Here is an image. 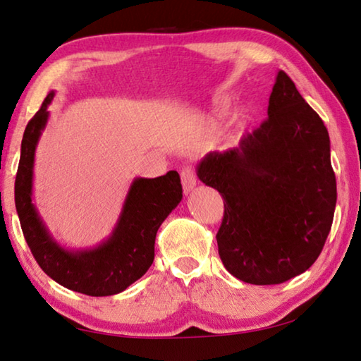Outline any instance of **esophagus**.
Returning a JSON list of instances; mask_svg holds the SVG:
<instances>
[{
    "label": "esophagus",
    "instance_id": "esophagus-1",
    "mask_svg": "<svg viewBox=\"0 0 361 361\" xmlns=\"http://www.w3.org/2000/svg\"><path fill=\"white\" fill-rule=\"evenodd\" d=\"M181 185H183V191H185V194L192 192L195 185H197V183H195V175L189 167H185L181 170Z\"/></svg>",
    "mask_w": 361,
    "mask_h": 361
}]
</instances>
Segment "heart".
<instances>
[{"label": "heart", "instance_id": "1", "mask_svg": "<svg viewBox=\"0 0 361 361\" xmlns=\"http://www.w3.org/2000/svg\"><path fill=\"white\" fill-rule=\"evenodd\" d=\"M228 107H231L228 101H221L216 104V106L212 109V112H209V115H208V124H212V126L219 124L228 114ZM251 120H252L251 110H249L247 107H240L237 112L233 114V135L235 137L243 135L246 133L249 124H251Z\"/></svg>", "mask_w": 361, "mask_h": 361}]
</instances>
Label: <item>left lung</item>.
Listing matches in <instances>:
<instances>
[{
    "mask_svg": "<svg viewBox=\"0 0 361 361\" xmlns=\"http://www.w3.org/2000/svg\"><path fill=\"white\" fill-rule=\"evenodd\" d=\"M197 176L224 199L216 240L235 278L281 284L316 262L336 207L330 137L286 72L276 74L268 120L237 148L202 158Z\"/></svg>",
    "mask_w": 361,
    "mask_h": 361,
    "instance_id": "1",
    "label": "left lung"
}]
</instances>
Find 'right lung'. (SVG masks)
<instances>
[{"label": "right lung", "instance_id": "1", "mask_svg": "<svg viewBox=\"0 0 361 361\" xmlns=\"http://www.w3.org/2000/svg\"><path fill=\"white\" fill-rule=\"evenodd\" d=\"M54 97L55 91H50L26 124L16 176V209L26 243L51 279L69 290L109 297L126 290L152 267L158 228L183 199L180 175L170 170L158 178L137 176L107 238L83 249L61 245L45 226L32 197L36 148L47 126Z\"/></svg>", "mask_w": 361, "mask_h": 361}]
</instances>
